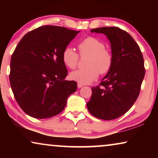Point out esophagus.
Segmentation results:
<instances>
[{
    "mask_svg": "<svg viewBox=\"0 0 158 158\" xmlns=\"http://www.w3.org/2000/svg\"><path fill=\"white\" fill-rule=\"evenodd\" d=\"M83 86V84H81V83H77V88H82Z\"/></svg>",
    "mask_w": 158,
    "mask_h": 158,
    "instance_id": "1",
    "label": "esophagus"
}]
</instances>
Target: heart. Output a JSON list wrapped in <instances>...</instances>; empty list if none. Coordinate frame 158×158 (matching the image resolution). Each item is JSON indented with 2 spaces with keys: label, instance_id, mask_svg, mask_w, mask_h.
<instances>
[{
  "label": "heart",
  "instance_id": "b5f03b06",
  "mask_svg": "<svg viewBox=\"0 0 158 158\" xmlns=\"http://www.w3.org/2000/svg\"><path fill=\"white\" fill-rule=\"evenodd\" d=\"M79 55L87 56V68L77 70L70 73V78L81 84L91 83L99 74L105 75L113 65L114 57L111 51L106 48L104 42L94 36H88L77 44ZM62 60L64 65L70 69H75L77 65L79 55L70 47L64 48L62 52Z\"/></svg>",
  "mask_w": 158,
  "mask_h": 158
}]
</instances>
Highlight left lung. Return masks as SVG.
Masks as SVG:
<instances>
[{
    "mask_svg": "<svg viewBox=\"0 0 158 158\" xmlns=\"http://www.w3.org/2000/svg\"><path fill=\"white\" fill-rule=\"evenodd\" d=\"M90 31L106 35L114 62L99 85L91 88L87 107L95 117L115 119L126 114L139 96L145 74L143 56L132 36L120 28L101 27Z\"/></svg>",
    "mask_w": 158,
    "mask_h": 158,
    "instance_id": "left-lung-1",
    "label": "left lung"
}]
</instances>
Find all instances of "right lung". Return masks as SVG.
<instances>
[{"instance_id": "right-lung-1", "label": "right lung", "mask_w": 158, "mask_h": 158, "mask_svg": "<svg viewBox=\"0 0 158 158\" xmlns=\"http://www.w3.org/2000/svg\"><path fill=\"white\" fill-rule=\"evenodd\" d=\"M78 32L42 26L19 42L10 59L9 80L17 103L29 116L47 118L57 115L76 91V82L64 81L68 70L62 52Z\"/></svg>"}]
</instances>
